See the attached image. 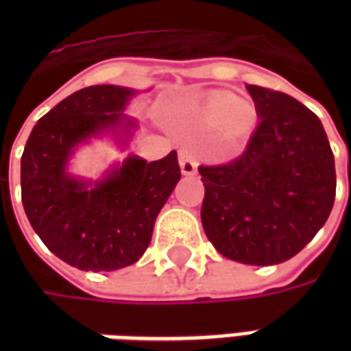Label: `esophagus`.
<instances>
[{
    "label": "esophagus",
    "mask_w": 351,
    "mask_h": 351,
    "mask_svg": "<svg viewBox=\"0 0 351 351\" xmlns=\"http://www.w3.org/2000/svg\"><path fill=\"white\" fill-rule=\"evenodd\" d=\"M178 161H180V171H182V175H195L197 163H195L193 156H191V150H188V148H180V150H178Z\"/></svg>",
    "instance_id": "obj_1"
}]
</instances>
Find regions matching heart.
<instances>
[{
    "instance_id": "heart-1",
    "label": "heart",
    "mask_w": 351,
    "mask_h": 351,
    "mask_svg": "<svg viewBox=\"0 0 351 351\" xmlns=\"http://www.w3.org/2000/svg\"><path fill=\"white\" fill-rule=\"evenodd\" d=\"M193 123L201 130H216L223 152H239L258 125V108L235 93L216 92L193 112Z\"/></svg>"
}]
</instances>
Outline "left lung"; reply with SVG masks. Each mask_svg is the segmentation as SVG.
Wrapping results in <instances>:
<instances>
[{"label": "left lung", "mask_w": 351, "mask_h": 351, "mask_svg": "<svg viewBox=\"0 0 351 351\" xmlns=\"http://www.w3.org/2000/svg\"><path fill=\"white\" fill-rule=\"evenodd\" d=\"M259 125L237 160L201 165V221L228 259L276 265L293 258L331 214L335 158L319 118L287 93L248 84Z\"/></svg>", "instance_id": "8db88e82"}]
</instances>
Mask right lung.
I'll return each mask as SVG.
<instances>
[{
    "instance_id": "right-lung-1",
    "label": "right lung",
    "mask_w": 351,
    "mask_h": 351,
    "mask_svg": "<svg viewBox=\"0 0 351 351\" xmlns=\"http://www.w3.org/2000/svg\"><path fill=\"white\" fill-rule=\"evenodd\" d=\"M133 93L114 84L71 93L35 123L22 154L27 220L52 254L80 271H116L138 261L180 180L175 150L150 163L130 156L93 186L67 173L75 146L101 131L137 125L122 114Z\"/></svg>"
}]
</instances>
